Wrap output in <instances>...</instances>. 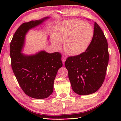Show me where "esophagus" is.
Instances as JSON below:
<instances>
[{
	"label": "esophagus",
	"mask_w": 121,
	"mask_h": 121,
	"mask_svg": "<svg viewBox=\"0 0 121 121\" xmlns=\"http://www.w3.org/2000/svg\"><path fill=\"white\" fill-rule=\"evenodd\" d=\"M65 59H66V58H65V56H62V61L63 62V64H64L65 62Z\"/></svg>",
	"instance_id": "esophagus-1"
}]
</instances>
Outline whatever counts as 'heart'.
Listing matches in <instances>:
<instances>
[{
    "instance_id": "1",
    "label": "heart",
    "mask_w": 121,
    "mask_h": 121,
    "mask_svg": "<svg viewBox=\"0 0 121 121\" xmlns=\"http://www.w3.org/2000/svg\"><path fill=\"white\" fill-rule=\"evenodd\" d=\"M94 30L87 22L70 20L61 23L54 32L53 44L60 48L64 42L65 51L72 56L82 54L89 48L92 40Z\"/></svg>"
}]
</instances>
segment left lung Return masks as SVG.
<instances>
[{
	"mask_svg": "<svg viewBox=\"0 0 121 121\" xmlns=\"http://www.w3.org/2000/svg\"><path fill=\"white\" fill-rule=\"evenodd\" d=\"M89 20V19H88ZM92 40L82 54L65 61L71 87L79 95L95 92L105 80L109 61L108 43L100 26L95 22Z\"/></svg>",
	"mask_w": 121,
	"mask_h": 121,
	"instance_id": "8db88e82",
	"label": "left lung"
}]
</instances>
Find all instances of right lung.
Wrapping results in <instances>:
<instances>
[{"label": "right lung", "mask_w": 121, "mask_h": 121, "mask_svg": "<svg viewBox=\"0 0 121 121\" xmlns=\"http://www.w3.org/2000/svg\"><path fill=\"white\" fill-rule=\"evenodd\" d=\"M44 20L22 23L10 44L11 66L16 78L24 92L35 99H44L52 93L55 78L62 66V56L58 52L48 53L43 51L32 56L21 53L26 32Z\"/></svg>", "instance_id": "right-lung-1"}]
</instances>
